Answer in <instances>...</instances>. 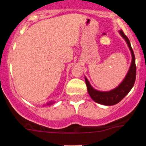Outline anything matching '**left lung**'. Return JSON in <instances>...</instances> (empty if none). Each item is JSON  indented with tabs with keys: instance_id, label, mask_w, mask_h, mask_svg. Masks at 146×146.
<instances>
[{
	"instance_id": "obj_1",
	"label": "left lung",
	"mask_w": 146,
	"mask_h": 146,
	"mask_svg": "<svg viewBox=\"0 0 146 146\" xmlns=\"http://www.w3.org/2000/svg\"><path fill=\"white\" fill-rule=\"evenodd\" d=\"M120 33L125 38L126 42L128 44V46L131 50V56H132V60H131V66L129 68L128 74H126L125 79L121 83L118 87L116 88L113 89L110 91L108 92H102V91H98L92 88V86L90 85L88 80L85 77L86 80V83L87 86L88 92L89 95L92 98L93 100L99 103V104H104V105H114L121 102L125 96L128 94V93L131 91V89L133 87L135 84V79H136V64H135V57L134 54L133 50L131 47L129 39L126 36L125 33L122 30L120 31Z\"/></svg>"
}]
</instances>
